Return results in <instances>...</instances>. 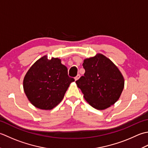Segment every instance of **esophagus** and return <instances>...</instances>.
I'll return each instance as SVG.
<instances>
[{"instance_id":"1","label":"esophagus","mask_w":148,"mask_h":148,"mask_svg":"<svg viewBox=\"0 0 148 148\" xmlns=\"http://www.w3.org/2000/svg\"><path fill=\"white\" fill-rule=\"evenodd\" d=\"M80 77V74H78V75H77V76L75 77V80H77L78 79V78H79Z\"/></svg>"}]
</instances>
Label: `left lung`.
Wrapping results in <instances>:
<instances>
[{
    "label": "left lung",
    "mask_w": 148,
    "mask_h": 148,
    "mask_svg": "<svg viewBox=\"0 0 148 148\" xmlns=\"http://www.w3.org/2000/svg\"><path fill=\"white\" fill-rule=\"evenodd\" d=\"M84 76L76 81L84 97L96 109L104 110L118 100L124 88V78L117 66L102 54L86 59Z\"/></svg>",
    "instance_id": "left-lung-1"
}]
</instances>
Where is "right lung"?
<instances>
[{"mask_svg": "<svg viewBox=\"0 0 148 148\" xmlns=\"http://www.w3.org/2000/svg\"><path fill=\"white\" fill-rule=\"evenodd\" d=\"M73 78L58 58L48 59L45 56L38 60L26 73L23 89L31 103L38 108L50 110L64 97Z\"/></svg>", "mask_w": 148, "mask_h": 148, "instance_id": "1", "label": "right lung"}]
</instances>
